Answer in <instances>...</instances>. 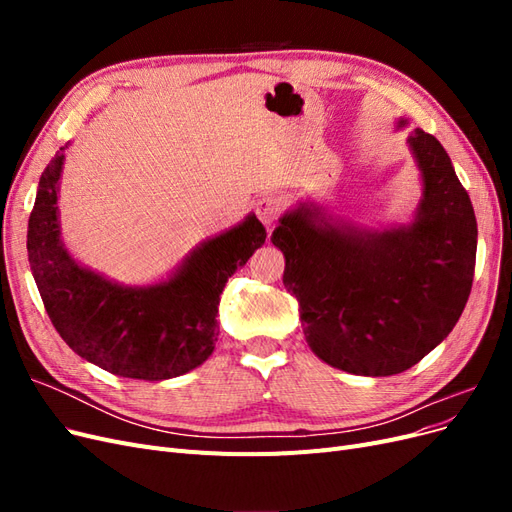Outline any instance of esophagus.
I'll use <instances>...</instances> for the list:
<instances>
[{"instance_id":"obj_1","label":"esophagus","mask_w":512,"mask_h":512,"mask_svg":"<svg viewBox=\"0 0 512 512\" xmlns=\"http://www.w3.org/2000/svg\"><path fill=\"white\" fill-rule=\"evenodd\" d=\"M254 209H256L258 220L265 224L267 228H271L277 222V218H280L282 203L275 196H262Z\"/></svg>"}]
</instances>
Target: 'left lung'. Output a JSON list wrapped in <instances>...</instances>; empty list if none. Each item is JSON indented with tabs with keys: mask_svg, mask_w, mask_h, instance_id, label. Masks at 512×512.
Listing matches in <instances>:
<instances>
[{
	"mask_svg": "<svg viewBox=\"0 0 512 512\" xmlns=\"http://www.w3.org/2000/svg\"><path fill=\"white\" fill-rule=\"evenodd\" d=\"M404 128L399 117L395 130ZM408 147L423 185L408 222L367 228L303 198L271 235L307 346L356 376L416 365L453 331L470 297L478 237L470 196L436 136L414 128Z\"/></svg>",
	"mask_w": 512,
	"mask_h": 512,
	"instance_id": "8db88e82",
	"label": "left lung"
}]
</instances>
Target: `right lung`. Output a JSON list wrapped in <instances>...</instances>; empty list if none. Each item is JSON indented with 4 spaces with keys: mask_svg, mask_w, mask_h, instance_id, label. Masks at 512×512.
<instances>
[{
    "mask_svg": "<svg viewBox=\"0 0 512 512\" xmlns=\"http://www.w3.org/2000/svg\"><path fill=\"white\" fill-rule=\"evenodd\" d=\"M68 145L44 168L27 226V256L46 314L76 354L115 376L158 382L188 374L211 356L220 294L265 243V226L250 213L153 284L108 280L81 265L61 239L57 200Z\"/></svg>",
    "mask_w": 512,
    "mask_h": 512,
    "instance_id": "obj_1",
    "label": "right lung"
}]
</instances>
